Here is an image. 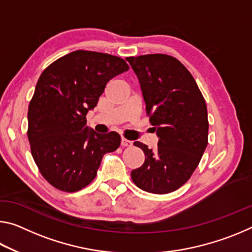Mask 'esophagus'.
I'll use <instances>...</instances> for the list:
<instances>
[{
    "label": "esophagus",
    "mask_w": 252,
    "mask_h": 252,
    "mask_svg": "<svg viewBox=\"0 0 252 252\" xmlns=\"http://www.w3.org/2000/svg\"><path fill=\"white\" fill-rule=\"evenodd\" d=\"M121 146L122 147H131L132 146V141H130V140H127L126 138H122L121 139Z\"/></svg>",
    "instance_id": "34e87169"
}]
</instances>
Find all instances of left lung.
Returning a JSON list of instances; mask_svg holds the SVG:
<instances>
[{
    "instance_id": "obj_1",
    "label": "left lung",
    "mask_w": 252,
    "mask_h": 252,
    "mask_svg": "<svg viewBox=\"0 0 252 252\" xmlns=\"http://www.w3.org/2000/svg\"><path fill=\"white\" fill-rule=\"evenodd\" d=\"M126 60L138 76L150 123L159 136L156 150L134 142L146 159L141 167L132 170V181L150 193L173 192L192 176L207 148L206 101L192 74L171 55Z\"/></svg>"
}]
</instances>
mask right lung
Wrapping results in <instances>:
<instances>
[{
	"instance_id": "add662e5",
	"label": "right lung",
	"mask_w": 252,
	"mask_h": 252,
	"mask_svg": "<svg viewBox=\"0 0 252 252\" xmlns=\"http://www.w3.org/2000/svg\"><path fill=\"white\" fill-rule=\"evenodd\" d=\"M127 70L121 58L78 50L42 72L29 105L28 138L37 168L55 189L75 192L90 185L103 156L120 147L117 132L89 131L87 113L106 83Z\"/></svg>"
}]
</instances>
